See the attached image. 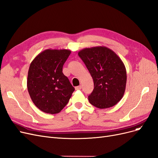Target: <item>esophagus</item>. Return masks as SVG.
<instances>
[{
    "label": "esophagus",
    "mask_w": 158,
    "mask_h": 158,
    "mask_svg": "<svg viewBox=\"0 0 158 158\" xmlns=\"http://www.w3.org/2000/svg\"><path fill=\"white\" fill-rule=\"evenodd\" d=\"M75 90H81V86H77L75 88Z\"/></svg>",
    "instance_id": "1"
}]
</instances>
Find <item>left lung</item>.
<instances>
[{"mask_svg": "<svg viewBox=\"0 0 158 158\" xmlns=\"http://www.w3.org/2000/svg\"><path fill=\"white\" fill-rule=\"evenodd\" d=\"M78 55L94 81L89 102L100 109L116 105L123 98L126 88L127 72L123 61L104 46L83 48Z\"/></svg>", "mask_w": 158, "mask_h": 158, "instance_id": "obj_1", "label": "left lung"}]
</instances>
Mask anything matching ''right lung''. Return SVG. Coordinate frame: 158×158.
Masks as SVG:
<instances>
[{"label":"right lung","mask_w":158,"mask_h":158,"mask_svg":"<svg viewBox=\"0 0 158 158\" xmlns=\"http://www.w3.org/2000/svg\"><path fill=\"white\" fill-rule=\"evenodd\" d=\"M71 54L68 49H47L39 53L30 64L27 86L34 104L44 113L60 112L75 90L62 72Z\"/></svg>","instance_id":"right-lung-1"}]
</instances>
